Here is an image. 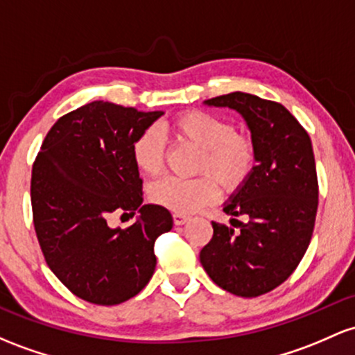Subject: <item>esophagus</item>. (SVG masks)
<instances>
[{
	"mask_svg": "<svg viewBox=\"0 0 355 355\" xmlns=\"http://www.w3.org/2000/svg\"><path fill=\"white\" fill-rule=\"evenodd\" d=\"M187 220H189V217L184 216V214H173V222H175V225H184Z\"/></svg>",
	"mask_w": 355,
	"mask_h": 355,
	"instance_id": "esophagus-1",
	"label": "esophagus"
}]
</instances>
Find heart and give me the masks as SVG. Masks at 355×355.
I'll list each match as a JSON object with an SVG mask.
<instances>
[{
  "mask_svg": "<svg viewBox=\"0 0 355 355\" xmlns=\"http://www.w3.org/2000/svg\"><path fill=\"white\" fill-rule=\"evenodd\" d=\"M170 130L180 143L198 150L196 178L166 177L150 187L155 204L175 214H193L219 196L215 182L225 190L241 189L254 171L258 148L252 136L237 131L234 123L205 111H187L171 121ZM133 162L141 173L155 177L165 165V141L157 128L136 136L131 146Z\"/></svg>",
  "mask_w": 355,
  "mask_h": 355,
  "instance_id": "heart-1",
  "label": "heart"
}]
</instances>
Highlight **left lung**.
<instances>
[{
    "label": "left lung",
    "mask_w": 355,
    "mask_h": 355,
    "mask_svg": "<svg viewBox=\"0 0 355 355\" xmlns=\"http://www.w3.org/2000/svg\"><path fill=\"white\" fill-rule=\"evenodd\" d=\"M204 104L231 107L246 121L256 148L254 171L224 204L232 227L212 222L200 263L229 293L254 298L282 285L302 261L313 234L318 180L310 136L285 106L246 92ZM240 229L234 232V227Z\"/></svg>",
    "instance_id": "obj_1"
}]
</instances>
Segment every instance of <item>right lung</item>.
Here are the masks:
<instances>
[{
	"label": "right lung",
	"mask_w": 355,
	"mask_h": 355,
	"mask_svg": "<svg viewBox=\"0 0 355 355\" xmlns=\"http://www.w3.org/2000/svg\"><path fill=\"white\" fill-rule=\"evenodd\" d=\"M162 111L94 101L50 128L32 170L33 225L46 264L76 297L118 305L138 295L157 266L155 241L173 225L162 205H143L131 155ZM140 214L112 230V211Z\"/></svg>",
	"instance_id": "1"
}]
</instances>
